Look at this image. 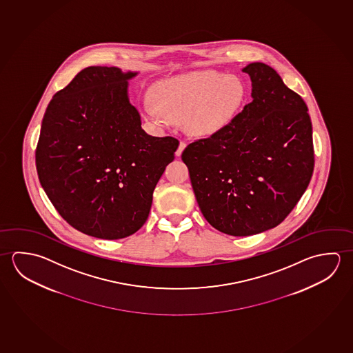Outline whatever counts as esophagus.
Masks as SVG:
<instances>
[{"instance_id":"esophagus-1","label":"esophagus","mask_w":353,"mask_h":353,"mask_svg":"<svg viewBox=\"0 0 353 353\" xmlns=\"http://www.w3.org/2000/svg\"><path fill=\"white\" fill-rule=\"evenodd\" d=\"M186 143L185 142H183V141H180L179 147H178V150L175 152V156L180 157L181 156V153H183V150H185Z\"/></svg>"}]
</instances>
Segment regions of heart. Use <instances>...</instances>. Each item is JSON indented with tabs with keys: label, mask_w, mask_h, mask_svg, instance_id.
Segmentation results:
<instances>
[{
	"label": "heart",
	"mask_w": 353,
	"mask_h": 353,
	"mask_svg": "<svg viewBox=\"0 0 353 353\" xmlns=\"http://www.w3.org/2000/svg\"><path fill=\"white\" fill-rule=\"evenodd\" d=\"M245 95V84L237 77L199 70L158 83L142 111L145 119L157 125L185 121L192 134L209 137L232 123Z\"/></svg>",
	"instance_id": "heart-1"
}]
</instances>
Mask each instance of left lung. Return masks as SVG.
<instances>
[{"label":"left lung","mask_w":353,"mask_h":353,"mask_svg":"<svg viewBox=\"0 0 353 353\" xmlns=\"http://www.w3.org/2000/svg\"><path fill=\"white\" fill-rule=\"evenodd\" d=\"M252 102L223 131L186 147L199 208L230 236L275 228L303 196L314 170L307 106L273 68L251 63Z\"/></svg>","instance_id":"8db88e82"}]
</instances>
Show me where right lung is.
Masks as SVG:
<instances>
[{"mask_svg":"<svg viewBox=\"0 0 353 353\" xmlns=\"http://www.w3.org/2000/svg\"><path fill=\"white\" fill-rule=\"evenodd\" d=\"M137 74L89 66L53 96L43 117L39 181L60 216L96 239H125L143 226L179 145L142 130L128 97Z\"/></svg>","mask_w":353,"mask_h":353,"instance_id":"1","label":"right lung"}]
</instances>
